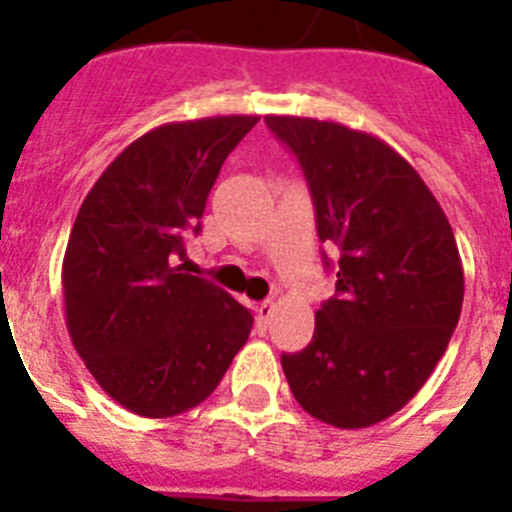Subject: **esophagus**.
Masks as SVG:
<instances>
[{"label":"esophagus","mask_w":512,"mask_h":512,"mask_svg":"<svg viewBox=\"0 0 512 512\" xmlns=\"http://www.w3.org/2000/svg\"><path fill=\"white\" fill-rule=\"evenodd\" d=\"M271 315H274V302H261V305L256 307V320H259V325L269 323Z\"/></svg>","instance_id":"1"}]
</instances>
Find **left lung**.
<instances>
[{
  "label": "left lung",
  "instance_id": "1",
  "mask_svg": "<svg viewBox=\"0 0 512 512\" xmlns=\"http://www.w3.org/2000/svg\"><path fill=\"white\" fill-rule=\"evenodd\" d=\"M266 125L305 171L320 241L338 248L336 295L315 312L312 341L282 354L289 390L336 428L382 423L418 395L459 323L454 230L384 140L312 117L266 115Z\"/></svg>",
  "mask_w": 512,
  "mask_h": 512
}]
</instances>
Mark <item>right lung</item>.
<instances>
[{"mask_svg":"<svg viewBox=\"0 0 512 512\" xmlns=\"http://www.w3.org/2000/svg\"><path fill=\"white\" fill-rule=\"evenodd\" d=\"M256 122L220 115L148 130L81 202L61 271L66 328L99 387L130 413L192 410L248 341L251 312L178 261L223 161Z\"/></svg>","mask_w":512,"mask_h":512,"instance_id":"obj_1","label":"right lung"}]
</instances>
